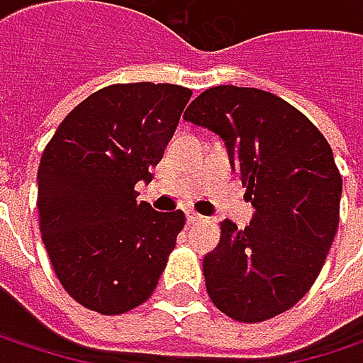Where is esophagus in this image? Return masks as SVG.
<instances>
[{"label":"esophagus","mask_w":363,"mask_h":363,"mask_svg":"<svg viewBox=\"0 0 363 363\" xmlns=\"http://www.w3.org/2000/svg\"><path fill=\"white\" fill-rule=\"evenodd\" d=\"M201 220H203L201 214H197V212H193V210L186 212V223H189V225H195V223H201Z\"/></svg>","instance_id":"34e87169"}]
</instances>
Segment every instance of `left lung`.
I'll list each match as a JSON object with an SVG mask.
<instances>
[{"mask_svg":"<svg viewBox=\"0 0 363 363\" xmlns=\"http://www.w3.org/2000/svg\"><path fill=\"white\" fill-rule=\"evenodd\" d=\"M184 119L225 140L254 206L246 229L223 220L203 256L208 296L231 320H271L309 292L336 235L342 179L332 149L301 111L258 88H210Z\"/></svg>","mask_w":363,"mask_h":363,"instance_id":"1","label":"left lung"}]
</instances>
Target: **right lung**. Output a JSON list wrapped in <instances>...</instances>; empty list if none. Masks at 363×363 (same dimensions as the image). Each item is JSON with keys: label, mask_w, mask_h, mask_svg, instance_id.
Wrapping results in <instances>:
<instances>
[{"label": "right lung", "mask_w": 363, "mask_h": 363, "mask_svg": "<svg viewBox=\"0 0 363 363\" xmlns=\"http://www.w3.org/2000/svg\"><path fill=\"white\" fill-rule=\"evenodd\" d=\"M191 90L115 84L71 111L37 172L41 240L62 288L84 307L119 315L155 290L184 214L136 201L151 182Z\"/></svg>", "instance_id": "right-lung-1"}]
</instances>
